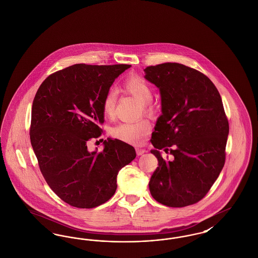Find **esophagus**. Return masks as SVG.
<instances>
[{"mask_svg": "<svg viewBox=\"0 0 258 258\" xmlns=\"http://www.w3.org/2000/svg\"><path fill=\"white\" fill-rule=\"evenodd\" d=\"M135 150H136V154H137V156H142V155H144V154L146 153V150H144V149L136 148Z\"/></svg>", "mask_w": 258, "mask_h": 258, "instance_id": "34e87169", "label": "esophagus"}]
</instances>
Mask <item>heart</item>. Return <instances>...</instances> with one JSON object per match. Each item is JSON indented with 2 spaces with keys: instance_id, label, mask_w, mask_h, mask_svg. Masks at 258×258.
<instances>
[{
  "instance_id": "b5f03b06",
  "label": "heart",
  "mask_w": 258,
  "mask_h": 258,
  "mask_svg": "<svg viewBox=\"0 0 258 258\" xmlns=\"http://www.w3.org/2000/svg\"><path fill=\"white\" fill-rule=\"evenodd\" d=\"M123 88L128 94L133 95L142 102L144 112H152V106L150 102L153 99L154 92L153 88L145 78L140 75H131L124 80ZM117 98L118 95L114 89H109L106 92L101 102V108L104 116L111 118L114 115ZM150 123L147 120L141 119L135 122L119 123L112 128L111 134L114 137L124 142L132 144H141L150 134Z\"/></svg>"
}]
</instances>
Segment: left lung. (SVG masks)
I'll return each mask as SVG.
<instances>
[{
	"label": "left lung",
	"mask_w": 258,
	"mask_h": 258,
	"mask_svg": "<svg viewBox=\"0 0 258 258\" xmlns=\"http://www.w3.org/2000/svg\"><path fill=\"white\" fill-rule=\"evenodd\" d=\"M144 72L161 97V115L151 139L159 166L151 177L150 192L168 207L196 204L225 162L229 124L221 95L205 74L182 63L164 62ZM160 149L173 160H164Z\"/></svg>",
	"instance_id": "left-lung-1"
}]
</instances>
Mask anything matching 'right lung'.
<instances>
[{
  "mask_svg": "<svg viewBox=\"0 0 258 258\" xmlns=\"http://www.w3.org/2000/svg\"><path fill=\"white\" fill-rule=\"evenodd\" d=\"M131 67L76 63L50 74L37 90L31 144L50 188L71 206L95 208L108 201L118 172L136 157L135 148L118 139L104 140L100 153L87 147L102 134L104 95Z\"/></svg>",
  "mask_w": 258,
  "mask_h": 258,
  "instance_id": "right-lung-1",
  "label": "right lung"
}]
</instances>
